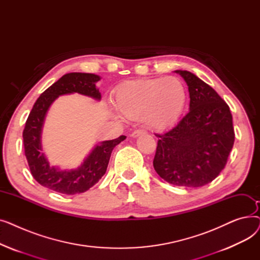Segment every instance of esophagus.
<instances>
[{"label": "esophagus", "mask_w": 260, "mask_h": 260, "mask_svg": "<svg viewBox=\"0 0 260 260\" xmlns=\"http://www.w3.org/2000/svg\"><path fill=\"white\" fill-rule=\"evenodd\" d=\"M141 134H145V131H143V129H136V131H134V132L131 134V137L137 138L138 136H140Z\"/></svg>", "instance_id": "esophagus-1"}]
</instances>
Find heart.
I'll use <instances>...</instances> for the list:
<instances>
[{
    "label": "heart",
    "instance_id": "b5f03b06",
    "mask_svg": "<svg viewBox=\"0 0 260 260\" xmlns=\"http://www.w3.org/2000/svg\"><path fill=\"white\" fill-rule=\"evenodd\" d=\"M183 82L176 77L127 81L115 92V105L127 118H141L154 129H165L179 118L186 103Z\"/></svg>",
    "mask_w": 260,
    "mask_h": 260
}]
</instances>
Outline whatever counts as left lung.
Returning <instances> with one entry per match:
<instances>
[{
	"label": "left lung",
	"instance_id": "obj_1",
	"mask_svg": "<svg viewBox=\"0 0 260 260\" xmlns=\"http://www.w3.org/2000/svg\"><path fill=\"white\" fill-rule=\"evenodd\" d=\"M188 86L189 112L158 138L153 161L167 182L199 187L224 169L235 133L229 105L209 84L187 71H176Z\"/></svg>",
	"mask_w": 260,
	"mask_h": 260
}]
</instances>
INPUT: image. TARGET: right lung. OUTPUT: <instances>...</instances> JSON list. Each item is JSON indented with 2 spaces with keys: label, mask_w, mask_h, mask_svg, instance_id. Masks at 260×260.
<instances>
[{
  "label": "right lung",
  "mask_w": 260,
  "mask_h": 260,
  "mask_svg": "<svg viewBox=\"0 0 260 260\" xmlns=\"http://www.w3.org/2000/svg\"><path fill=\"white\" fill-rule=\"evenodd\" d=\"M101 78L98 75L70 73L41 93L25 123L23 141L25 156L34 178L42 186L57 193L75 195L84 193L97 183L105 174L113 149L125 136L95 145L84 162L75 170H60L51 167L42 152L41 134L48 108L59 95L78 92L94 100H101V92L95 83Z\"/></svg>",
  "instance_id": "1"
}]
</instances>
